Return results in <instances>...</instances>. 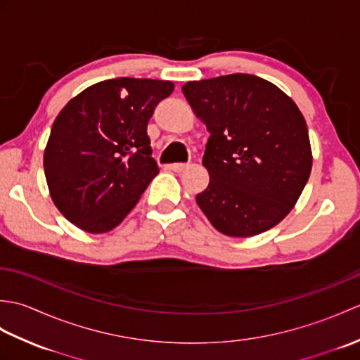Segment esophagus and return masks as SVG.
<instances>
[{
  "label": "esophagus",
  "instance_id": "obj_1",
  "mask_svg": "<svg viewBox=\"0 0 360 360\" xmlns=\"http://www.w3.org/2000/svg\"><path fill=\"white\" fill-rule=\"evenodd\" d=\"M187 167H188V164H172V165H168V168H170V170L174 172V173L184 172Z\"/></svg>",
  "mask_w": 360,
  "mask_h": 360
}]
</instances>
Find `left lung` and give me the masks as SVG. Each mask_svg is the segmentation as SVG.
<instances>
[{
	"mask_svg": "<svg viewBox=\"0 0 360 360\" xmlns=\"http://www.w3.org/2000/svg\"><path fill=\"white\" fill-rule=\"evenodd\" d=\"M182 93L210 133L202 158L210 181L196 195L204 215L235 238L277 226L312 168L308 127L295 102L252 74L187 82Z\"/></svg>",
	"mask_w": 360,
	"mask_h": 360,
	"instance_id": "left-lung-1",
	"label": "left lung"
}]
</instances>
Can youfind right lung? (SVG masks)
<instances>
[{"label":"right lung","instance_id":"obj_1","mask_svg":"<svg viewBox=\"0 0 360 360\" xmlns=\"http://www.w3.org/2000/svg\"><path fill=\"white\" fill-rule=\"evenodd\" d=\"M167 80L120 77L82 91L53 120L43 165L62 215L88 233L119 226L159 173L148 120L173 93Z\"/></svg>","mask_w":360,"mask_h":360}]
</instances>
